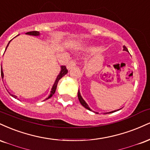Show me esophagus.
I'll return each mask as SVG.
<instances>
[{"label":"esophagus","instance_id":"1","mask_svg":"<svg viewBox=\"0 0 150 150\" xmlns=\"http://www.w3.org/2000/svg\"><path fill=\"white\" fill-rule=\"evenodd\" d=\"M76 62L74 60H70L69 62L67 65V67L69 70L73 67H74L76 66Z\"/></svg>","mask_w":150,"mask_h":150}]
</instances>
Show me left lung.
Here are the masks:
<instances>
[{
    "instance_id": "8db88e82",
    "label": "left lung",
    "mask_w": 150,
    "mask_h": 150,
    "mask_svg": "<svg viewBox=\"0 0 150 150\" xmlns=\"http://www.w3.org/2000/svg\"><path fill=\"white\" fill-rule=\"evenodd\" d=\"M124 51H127V52H128L127 47L125 46V45H124ZM78 98H79V102H80V103L81 104L82 106H83L84 107H85L86 109H87V110H90V111H92V110H91V108H90V107H88V104L86 103L85 100L83 99V98L81 97V93H80V91H79H79H78ZM117 112V111H116V110L112 111V112H109V113H112V112Z\"/></svg>"
}]
</instances>
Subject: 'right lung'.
I'll return each mask as SVG.
<instances>
[{
	"label": "right lung",
	"mask_w": 150,
	"mask_h": 150,
	"mask_svg": "<svg viewBox=\"0 0 150 150\" xmlns=\"http://www.w3.org/2000/svg\"><path fill=\"white\" fill-rule=\"evenodd\" d=\"M26 34H28V35H31V36H38L40 35V33L39 31H29V32H27L26 33ZM11 41V40H10ZM10 42H9L8 45H7L6 47V49L7 47H8L9 43H10ZM6 49H5V50H6ZM1 77L2 79H3V76H4V75H3V68H2V66H1ZM68 72V70L67 69L66 67L65 66H61V71L59 72V74H58V76H57V79H56L55 81H54L53 86H52V89H51V91H50V96H48V98H46V100L49 99V98H50L51 97H52L53 95L54 94V93H55V91H56V88H57V83H58V81H59V79H60L62 77H63L65 74H67ZM11 95V96L13 97V98H17V96H14V95Z\"/></svg>",
	"instance_id": "add662e5"
}]
</instances>
